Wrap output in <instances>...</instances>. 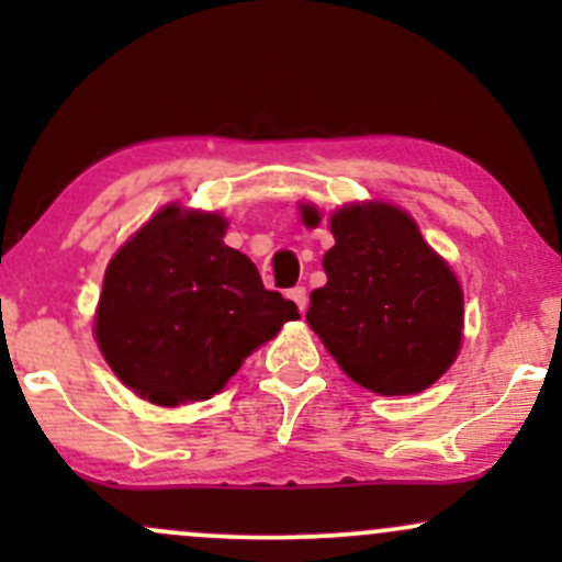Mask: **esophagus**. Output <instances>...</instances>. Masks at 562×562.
Segmentation results:
<instances>
[{"label": "esophagus", "instance_id": "esophagus-1", "mask_svg": "<svg viewBox=\"0 0 562 562\" xmlns=\"http://www.w3.org/2000/svg\"><path fill=\"white\" fill-rule=\"evenodd\" d=\"M288 299L293 301L295 306H299V312H301V314L306 312V306H308V293H306V288H303V285L290 288V290H288Z\"/></svg>", "mask_w": 562, "mask_h": 562}]
</instances>
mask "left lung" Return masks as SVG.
I'll return each instance as SVG.
<instances>
[{
	"label": "left lung",
	"mask_w": 562,
	"mask_h": 562,
	"mask_svg": "<svg viewBox=\"0 0 562 562\" xmlns=\"http://www.w3.org/2000/svg\"><path fill=\"white\" fill-rule=\"evenodd\" d=\"M303 222L317 227V209L303 205ZM330 229L327 282L312 290L308 327L353 383L383 396L428 389L460 351L457 277L393 205H348Z\"/></svg>",
	"instance_id": "obj_1"
}]
</instances>
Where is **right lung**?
I'll list each match as a JSON object with an SVG mask.
<instances>
[{"label":"right lung","instance_id":"right-lung-1","mask_svg":"<svg viewBox=\"0 0 562 562\" xmlns=\"http://www.w3.org/2000/svg\"><path fill=\"white\" fill-rule=\"evenodd\" d=\"M218 214L169 205L119 254L102 282L97 344L147 402H203L272 340L299 306L263 288L259 269L224 245Z\"/></svg>","mask_w":562,"mask_h":562}]
</instances>
